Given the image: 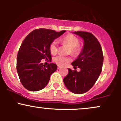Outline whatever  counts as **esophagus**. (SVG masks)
<instances>
[{
  "label": "esophagus",
  "mask_w": 121,
  "mask_h": 121,
  "mask_svg": "<svg viewBox=\"0 0 121 121\" xmlns=\"http://www.w3.org/2000/svg\"><path fill=\"white\" fill-rule=\"evenodd\" d=\"M61 68V66H57V69H60Z\"/></svg>",
  "instance_id": "34e87169"
}]
</instances>
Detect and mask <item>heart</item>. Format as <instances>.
<instances>
[{
	"instance_id": "b5f03b06",
	"label": "heart",
	"mask_w": 121,
	"mask_h": 121,
	"mask_svg": "<svg viewBox=\"0 0 121 121\" xmlns=\"http://www.w3.org/2000/svg\"><path fill=\"white\" fill-rule=\"evenodd\" d=\"M63 44H66L70 47L69 53L73 56H78L81 51V48L78 45L80 39L73 34L67 35L61 40ZM49 51L53 55H55L58 52V43L57 40H53L49 45ZM70 58L69 57L63 56L62 55H58L54 57L53 61L60 66H63L66 62L70 61Z\"/></svg>"
}]
</instances>
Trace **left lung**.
<instances>
[{
  "instance_id": "8db88e82",
  "label": "left lung",
  "mask_w": 121,
  "mask_h": 121,
  "mask_svg": "<svg viewBox=\"0 0 121 121\" xmlns=\"http://www.w3.org/2000/svg\"><path fill=\"white\" fill-rule=\"evenodd\" d=\"M84 40V46L77 59L72 63L81 70L68 69V74L63 81L65 86L72 93L83 94L93 87L101 71L104 61L103 53L98 40L92 34L83 31L74 32Z\"/></svg>"
}]
</instances>
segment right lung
<instances>
[{
    "instance_id": "add662e5",
    "label": "right lung",
    "mask_w": 121,
    "mask_h": 121,
    "mask_svg": "<svg viewBox=\"0 0 121 121\" xmlns=\"http://www.w3.org/2000/svg\"><path fill=\"white\" fill-rule=\"evenodd\" d=\"M65 31L57 32L48 29H36L24 39L18 52L16 69L21 83L27 90L39 91L48 84L57 66L50 63L45 66L41 60L46 59L51 61L50 44Z\"/></svg>"
}]
</instances>
